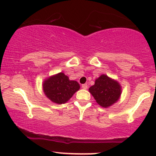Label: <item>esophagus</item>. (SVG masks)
<instances>
[{"instance_id": "esophagus-1", "label": "esophagus", "mask_w": 156, "mask_h": 156, "mask_svg": "<svg viewBox=\"0 0 156 156\" xmlns=\"http://www.w3.org/2000/svg\"><path fill=\"white\" fill-rule=\"evenodd\" d=\"M82 88L83 89H87V88H88V85H87V83H85V84H82Z\"/></svg>"}]
</instances>
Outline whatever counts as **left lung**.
Masks as SVG:
<instances>
[{"label": "left lung", "mask_w": 156, "mask_h": 156, "mask_svg": "<svg viewBox=\"0 0 156 156\" xmlns=\"http://www.w3.org/2000/svg\"><path fill=\"white\" fill-rule=\"evenodd\" d=\"M89 90L97 103L103 108H108L115 103L122 93L120 84L105 75L97 78Z\"/></svg>", "instance_id": "left-lung-1"}]
</instances>
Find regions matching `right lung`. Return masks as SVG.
<instances>
[{
  "label": "right lung",
  "instance_id": "obj_1",
  "mask_svg": "<svg viewBox=\"0 0 156 156\" xmlns=\"http://www.w3.org/2000/svg\"><path fill=\"white\" fill-rule=\"evenodd\" d=\"M42 87L48 99L57 104H62L79 90L80 85L76 80H69L64 73H59L44 80Z\"/></svg>",
  "mask_w": 156,
  "mask_h": 156
}]
</instances>
